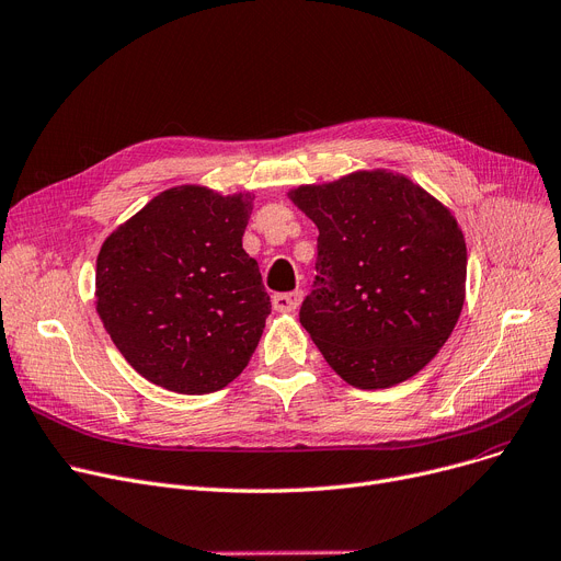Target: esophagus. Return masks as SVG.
I'll use <instances>...</instances> for the list:
<instances>
[{
    "label": "esophagus",
    "instance_id": "obj_1",
    "mask_svg": "<svg viewBox=\"0 0 561 561\" xmlns=\"http://www.w3.org/2000/svg\"><path fill=\"white\" fill-rule=\"evenodd\" d=\"M301 301H304V291L301 289L274 294V299H272L274 310H278V312H294L296 308L301 306Z\"/></svg>",
    "mask_w": 561,
    "mask_h": 561
}]
</instances>
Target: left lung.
<instances>
[{
	"instance_id": "8db88e82",
	"label": "left lung",
	"mask_w": 561,
	"mask_h": 561,
	"mask_svg": "<svg viewBox=\"0 0 561 561\" xmlns=\"http://www.w3.org/2000/svg\"><path fill=\"white\" fill-rule=\"evenodd\" d=\"M289 199L319 228L299 319L328 365L359 389L412 378L465 306L467 244L450 210L391 172L304 185Z\"/></svg>"
}]
</instances>
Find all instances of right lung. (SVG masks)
Returning a JSON list of instances; mask_svg holds the SVG:
<instances>
[{
  "label": "right lung",
  "mask_w": 561,
  "mask_h": 561,
  "mask_svg": "<svg viewBox=\"0 0 561 561\" xmlns=\"http://www.w3.org/2000/svg\"><path fill=\"white\" fill-rule=\"evenodd\" d=\"M251 194L164 190L119 226L96 257V312L124 359L176 393L236 380L272 312L242 249Z\"/></svg>",
  "instance_id": "right-lung-1"
}]
</instances>
